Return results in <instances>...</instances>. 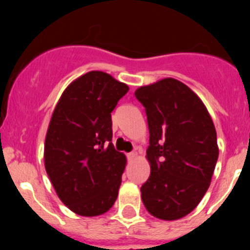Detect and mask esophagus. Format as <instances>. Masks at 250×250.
Returning <instances> with one entry per match:
<instances>
[{"instance_id":"1","label":"esophagus","mask_w":250,"mask_h":250,"mask_svg":"<svg viewBox=\"0 0 250 250\" xmlns=\"http://www.w3.org/2000/svg\"><path fill=\"white\" fill-rule=\"evenodd\" d=\"M136 156H138V152H136V151H131V152H129V154H127V159H129V160L135 159Z\"/></svg>"}]
</instances>
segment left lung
<instances>
[{
    "instance_id": "obj_1",
    "label": "left lung",
    "mask_w": 250,
    "mask_h": 250,
    "mask_svg": "<svg viewBox=\"0 0 250 250\" xmlns=\"http://www.w3.org/2000/svg\"><path fill=\"white\" fill-rule=\"evenodd\" d=\"M135 96L145 107L150 134V176L141 199L155 218L180 219L210 185L219 155L213 120L198 95L171 77L141 86Z\"/></svg>"
}]
</instances>
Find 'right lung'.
<instances>
[{"mask_svg":"<svg viewBox=\"0 0 250 250\" xmlns=\"http://www.w3.org/2000/svg\"><path fill=\"white\" fill-rule=\"evenodd\" d=\"M127 91L109 74L90 71L66 87L54 110L46 173L61 202L79 215H101L118 198L126 158L111 143V112Z\"/></svg>","mask_w":250,"mask_h":250,"instance_id":"obj_1","label":"right lung"}]
</instances>
